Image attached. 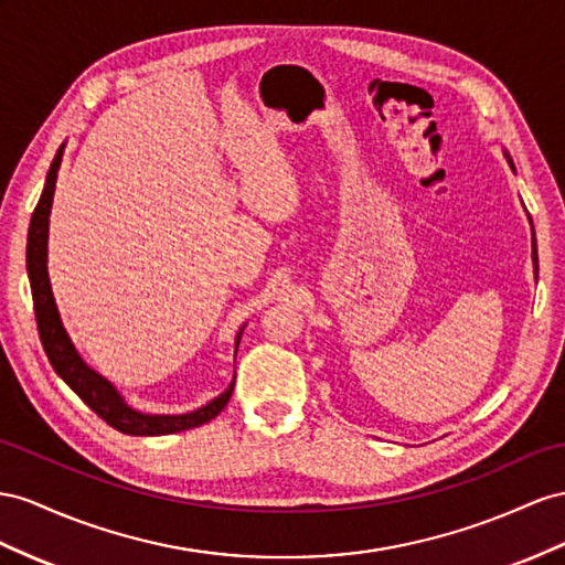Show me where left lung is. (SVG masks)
I'll return each mask as SVG.
<instances>
[{"label": "left lung", "instance_id": "1", "mask_svg": "<svg viewBox=\"0 0 565 565\" xmlns=\"http://www.w3.org/2000/svg\"><path fill=\"white\" fill-rule=\"evenodd\" d=\"M503 154H505V159H509V164H511V169L515 171V167H513V159H511V154L503 150ZM527 220H530V214H527ZM530 224H532V220H530ZM532 265H534V277H537L540 274V265H537V241H534V228H532Z\"/></svg>", "mask_w": 565, "mask_h": 565}]
</instances>
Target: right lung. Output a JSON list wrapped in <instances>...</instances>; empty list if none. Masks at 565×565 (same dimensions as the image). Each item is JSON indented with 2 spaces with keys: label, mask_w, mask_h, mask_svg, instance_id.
<instances>
[{
  "label": "right lung",
  "mask_w": 565,
  "mask_h": 565,
  "mask_svg": "<svg viewBox=\"0 0 565 565\" xmlns=\"http://www.w3.org/2000/svg\"><path fill=\"white\" fill-rule=\"evenodd\" d=\"M66 142L60 145L56 150L45 188H42V195L35 205V212L31 216V226H28V245H25V267H28V281H31V294H33V306H35V320L42 349H45L50 365L54 372L71 386L85 406L93 413H97L107 425L119 429L124 434H131V437H162V434H177L205 425L214 420L216 415L224 411L231 394H234V382L224 388L220 396L207 401L205 406L195 411L179 413V415H162V413H142L134 406H128L121 392L114 386L107 377H103L97 370H93L85 363L83 355L71 341L68 331L62 322V315L56 310V300L52 294L50 284V271H47V241H50V212H52V200H54V185H56V173L62 167ZM245 324L238 329L234 353L238 351L241 334Z\"/></svg>",
  "instance_id": "add662e5"
}]
</instances>
